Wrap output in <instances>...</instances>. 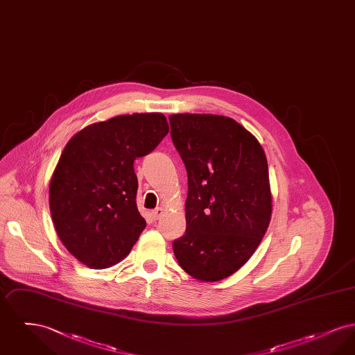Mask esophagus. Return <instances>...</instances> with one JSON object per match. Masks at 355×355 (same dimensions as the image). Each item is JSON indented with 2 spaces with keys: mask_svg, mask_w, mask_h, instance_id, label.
<instances>
[{
  "mask_svg": "<svg viewBox=\"0 0 355 355\" xmlns=\"http://www.w3.org/2000/svg\"><path fill=\"white\" fill-rule=\"evenodd\" d=\"M162 216H164V209H161V207H157L152 211V217L154 220H159Z\"/></svg>",
  "mask_w": 355,
  "mask_h": 355,
  "instance_id": "34e87169",
  "label": "esophagus"
}]
</instances>
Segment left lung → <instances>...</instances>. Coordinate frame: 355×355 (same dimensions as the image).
Returning <instances> with one entry per match:
<instances>
[{
  "instance_id": "obj_1",
  "label": "left lung",
  "mask_w": 355,
  "mask_h": 355,
  "mask_svg": "<svg viewBox=\"0 0 355 355\" xmlns=\"http://www.w3.org/2000/svg\"><path fill=\"white\" fill-rule=\"evenodd\" d=\"M171 139L187 171L186 232L173 242L184 270L218 282L253 255L271 220L269 168L261 144L230 117H169Z\"/></svg>"
}]
</instances>
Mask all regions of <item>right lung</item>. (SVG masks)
Returning <instances> with one entry per match:
<instances>
[{
  "label": "right lung",
  "instance_id": "right-lung-1",
  "mask_svg": "<svg viewBox=\"0 0 355 355\" xmlns=\"http://www.w3.org/2000/svg\"><path fill=\"white\" fill-rule=\"evenodd\" d=\"M169 133L162 113H133L90 123L69 139L51 175L49 206L57 236L90 269L122 261L144 232L135 159Z\"/></svg>",
  "mask_w": 355,
  "mask_h": 355
}]
</instances>
